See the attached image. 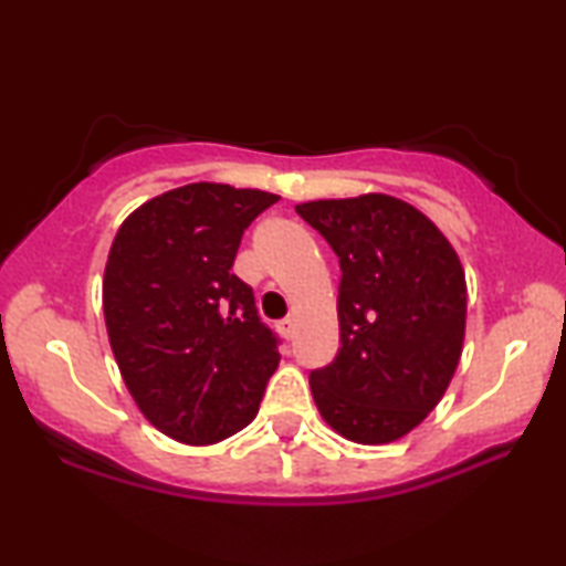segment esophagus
Wrapping results in <instances>:
<instances>
[{
  "mask_svg": "<svg viewBox=\"0 0 566 566\" xmlns=\"http://www.w3.org/2000/svg\"><path fill=\"white\" fill-rule=\"evenodd\" d=\"M277 329H281L285 337H293V332H296V319H293V316H285V319L277 324Z\"/></svg>",
  "mask_w": 566,
  "mask_h": 566,
  "instance_id": "34e87169",
  "label": "esophagus"
}]
</instances>
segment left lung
<instances>
[{
  "instance_id": "obj_1",
  "label": "left lung",
  "mask_w": 566,
  "mask_h": 566,
  "mask_svg": "<svg viewBox=\"0 0 566 566\" xmlns=\"http://www.w3.org/2000/svg\"><path fill=\"white\" fill-rule=\"evenodd\" d=\"M339 258V350L308 376L332 430L363 446L415 430L443 399L467 329L459 254L428 216L368 192L296 206Z\"/></svg>"
}]
</instances>
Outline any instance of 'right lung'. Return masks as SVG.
Returning <instances> with one entry per match:
<instances>
[{
	"label": "right lung",
	"instance_id": "add662e5",
	"mask_svg": "<svg viewBox=\"0 0 566 566\" xmlns=\"http://www.w3.org/2000/svg\"><path fill=\"white\" fill-rule=\"evenodd\" d=\"M277 200L182 185L146 200L113 239L103 281L113 355L146 420L180 443L247 428L281 360L252 289L231 273L244 229Z\"/></svg>",
	"mask_w": 566,
	"mask_h": 566
}]
</instances>
